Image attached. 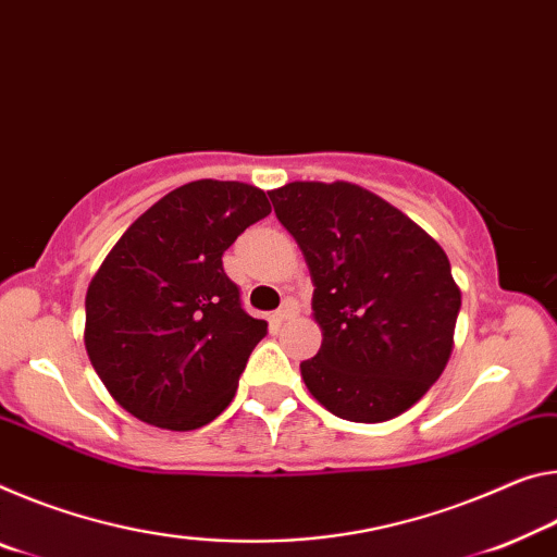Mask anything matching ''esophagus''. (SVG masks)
I'll return each instance as SVG.
<instances>
[{"label": "esophagus", "mask_w": 557, "mask_h": 557, "mask_svg": "<svg viewBox=\"0 0 557 557\" xmlns=\"http://www.w3.org/2000/svg\"><path fill=\"white\" fill-rule=\"evenodd\" d=\"M297 314V302L295 299H285V305L280 307V310L270 317V322L275 324V326H280L282 322H287V320H293V317Z\"/></svg>", "instance_id": "esophagus-1"}]
</instances>
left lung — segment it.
Returning a JSON list of instances; mask_svg holds the SVG:
<instances>
[{"mask_svg": "<svg viewBox=\"0 0 557 557\" xmlns=\"http://www.w3.org/2000/svg\"><path fill=\"white\" fill-rule=\"evenodd\" d=\"M310 268L322 347L299 364L334 417L379 423L431 389L454 349L461 289L441 245L355 183L295 181L268 193Z\"/></svg>", "mask_w": 557, "mask_h": 557, "instance_id": "1", "label": "left lung"}]
</instances>
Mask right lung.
Wrapping results in <instances>:
<instances>
[{
  "label": "right lung",
  "instance_id": "obj_1",
  "mask_svg": "<svg viewBox=\"0 0 557 557\" xmlns=\"http://www.w3.org/2000/svg\"><path fill=\"white\" fill-rule=\"evenodd\" d=\"M270 210L255 185L193 181L148 208L106 255L86 293L84 344L106 389L136 419L193 431L233 401L268 322L243 310L223 252Z\"/></svg>",
  "mask_w": 557,
  "mask_h": 557
}]
</instances>
